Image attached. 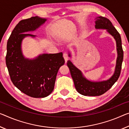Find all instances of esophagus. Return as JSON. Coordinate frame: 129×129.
I'll return each instance as SVG.
<instances>
[{"label":"esophagus","instance_id":"34e87169","mask_svg":"<svg viewBox=\"0 0 129 129\" xmlns=\"http://www.w3.org/2000/svg\"><path fill=\"white\" fill-rule=\"evenodd\" d=\"M63 58H64V60H65V62H67V61L68 60V58H69V57H68V55H67V53H63Z\"/></svg>","mask_w":129,"mask_h":129}]
</instances>
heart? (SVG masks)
I'll return each mask as SVG.
<instances>
[{"mask_svg":"<svg viewBox=\"0 0 129 129\" xmlns=\"http://www.w3.org/2000/svg\"><path fill=\"white\" fill-rule=\"evenodd\" d=\"M64 36V35L63 34H61V35H60V37H61V38H62V37H63Z\"/></svg>","mask_w":129,"mask_h":129,"instance_id":"1","label":"heart"}]
</instances>
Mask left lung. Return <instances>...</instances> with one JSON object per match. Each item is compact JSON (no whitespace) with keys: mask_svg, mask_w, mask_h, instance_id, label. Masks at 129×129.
<instances>
[{"mask_svg":"<svg viewBox=\"0 0 129 129\" xmlns=\"http://www.w3.org/2000/svg\"><path fill=\"white\" fill-rule=\"evenodd\" d=\"M94 20L95 28L96 29H106L109 34L114 37L116 41L118 56L114 74L108 80L102 81L89 80L83 75L82 71L77 68L71 61H67V64L74 81L75 88L79 93L84 96H100L110 89L118 80L120 76L123 59V51L122 47L121 37L118 31L113 26L111 22L107 18L101 16L96 17ZM69 56H71L70 52H69Z\"/></svg>","mask_w":129,"mask_h":129,"instance_id":"8db88e82","label":"left lung"}]
</instances>
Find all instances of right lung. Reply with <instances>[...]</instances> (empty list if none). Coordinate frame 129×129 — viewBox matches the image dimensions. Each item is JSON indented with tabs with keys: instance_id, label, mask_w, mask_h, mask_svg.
I'll return each mask as SVG.
<instances>
[{
	"instance_id": "1",
	"label": "right lung",
	"mask_w": 129,
	"mask_h": 129,
	"mask_svg": "<svg viewBox=\"0 0 129 129\" xmlns=\"http://www.w3.org/2000/svg\"><path fill=\"white\" fill-rule=\"evenodd\" d=\"M47 20L36 16L19 21L7 44L6 63L12 82L23 93L35 98H44L52 93L59 69L64 64L62 52L43 53L33 59L23 54V39L36 37L25 33L36 30Z\"/></svg>"
}]
</instances>
